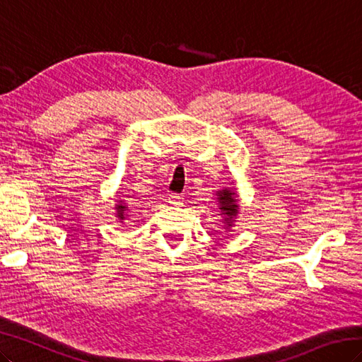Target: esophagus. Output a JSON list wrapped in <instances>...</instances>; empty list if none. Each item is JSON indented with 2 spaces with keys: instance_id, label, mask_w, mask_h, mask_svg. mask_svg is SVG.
<instances>
[{
  "instance_id": "1",
  "label": "esophagus",
  "mask_w": 362,
  "mask_h": 362,
  "mask_svg": "<svg viewBox=\"0 0 362 362\" xmlns=\"http://www.w3.org/2000/svg\"><path fill=\"white\" fill-rule=\"evenodd\" d=\"M170 202H173V204H181V202H182V195H178V193H172V195H170Z\"/></svg>"
}]
</instances>
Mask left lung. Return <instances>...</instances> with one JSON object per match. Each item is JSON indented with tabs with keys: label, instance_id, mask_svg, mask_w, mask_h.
<instances>
[{
	"label": "left lung",
	"instance_id": "8db88e82",
	"mask_svg": "<svg viewBox=\"0 0 362 362\" xmlns=\"http://www.w3.org/2000/svg\"><path fill=\"white\" fill-rule=\"evenodd\" d=\"M218 202L221 215H224V224L228 232L233 227L235 218L240 214V206H238V197L233 189H223L218 192Z\"/></svg>",
	"mask_w": 362,
	"mask_h": 362
}]
</instances>
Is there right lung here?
<instances>
[{
  "label": "right lung",
  "mask_w": 362,
  "mask_h": 362,
  "mask_svg": "<svg viewBox=\"0 0 362 362\" xmlns=\"http://www.w3.org/2000/svg\"><path fill=\"white\" fill-rule=\"evenodd\" d=\"M117 216H118V219H121V221H124L126 219V210H127V206H126V202L124 201H118V204H117Z\"/></svg>",
  "instance_id": "right-lung-1"
}]
</instances>
